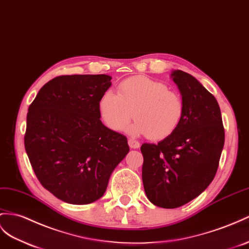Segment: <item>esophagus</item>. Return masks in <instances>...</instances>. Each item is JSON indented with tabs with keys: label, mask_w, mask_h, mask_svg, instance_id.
<instances>
[{
	"label": "esophagus",
	"mask_w": 249,
	"mask_h": 249,
	"mask_svg": "<svg viewBox=\"0 0 249 249\" xmlns=\"http://www.w3.org/2000/svg\"><path fill=\"white\" fill-rule=\"evenodd\" d=\"M128 145L130 148H133V149L140 147V143L135 139H128Z\"/></svg>",
	"instance_id": "1"
}]
</instances>
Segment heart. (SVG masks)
<instances>
[{
	"instance_id": "obj_1",
	"label": "heart",
	"mask_w": 249,
	"mask_h": 249,
	"mask_svg": "<svg viewBox=\"0 0 249 249\" xmlns=\"http://www.w3.org/2000/svg\"><path fill=\"white\" fill-rule=\"evenodd\" d=\"M99 110L104 123L114 131L123 130L133 116L136 122L130 133L163 140L180 125L185 107L179 92L160 81L138 75L121 82L118 94L111 90L102 94Z\"/></svg>"
}]
</instances>
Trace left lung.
I'll list each match as a JSON object with an SVG mask.
<instances>
[{
  "label": "left lung",
  "mask_w": 249,
  "mask_h": 249,
  "mask_svg": "<svg viewBox=\"0 0 249 249\" xmlns=\"http://www.w3.org/2000/svg\"><path fill=\"white\" fill-rule=\"evenodd\" d=\"M184 101L178 128L158 144L144 143L142 180L156 206L177 208L205 190L216 174L225 132L215 98L193 75L171 73Z\"/></svg>",
  "instance_id": "obj_1"
}]
</instances>
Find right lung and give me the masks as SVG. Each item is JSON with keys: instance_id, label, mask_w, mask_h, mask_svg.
Segmentation results:
<instances>
[{"instance_id": "right-lung-1", "label": "right lung", "mask_w": 249, "mask_h": 249, "mask_svg": "<svg viewBox=\"0 0 249 249\" xmlns=\"http://www.w3.org/2000/svg\"><path fill=\"white\" fill-rule=\"evenodd\" d=\"M110 80L107 74L56 76L29 105L24 144L30 164L43 187L66 203L99 200L129 151L127 138L100 120L99 101Z\"/></svg>"}]
</instances>
